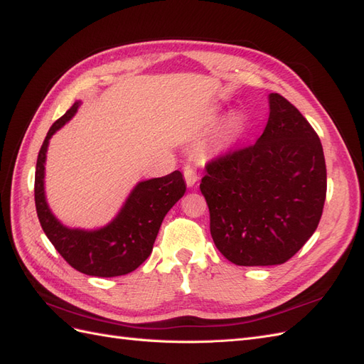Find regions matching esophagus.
Instances as JSON below:
<instances>
[{
	"instance_id": "34e87169",
	"label": "esophagus",
	"mask_w": 364,
	"mask_h": 364,
	"mask_svg": "<svg viewBox=\"0 0 364 364\" xmlns=\"http://www.w3.org/2000/svg\"><path fill=\"white\" fill-rule=\"evenodd\" d=\"M183 176H185V182H187L188 187H193V185L196 183L198 179H199L198 171L193 170V168H190V166L183 168Z\"/></svg>"
}]
</instances>
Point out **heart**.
Listing matches in <instances>:
<instances>
[{
  "mask_svg": "<svg viewBox=\"0 0 364 364\" xmlns=\"http://www.w3.org/2000/svg\"><path fill=\"white\" fill-rule=\"evenodd\" d=\"M232 129H233L235 134H239V132L242 131V122L239 120V119H235V120L232 122Z\"/></svg>",
  "mask_w": 364,
  "mask_h": 364,
  "instance_id": "b5f03b06",
  "label": "heart"
}]
</instances>
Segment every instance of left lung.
<instances>
[{"mask_svg": "<svg viewBox=\"0 0 364 364\" xmlns=\"http://www.w3.org/2000/svg\"><path fill=\"white\" fill-rule=\"evenodd\" d=\"M269 103L256 144L211 159L200 181L215 245L245 267L289 261L314 235L326 200L320 137L284 97L270 94Z\"/></svg>", "mask_w": 364, "mask_h": 364, "instance_id": "8db88e82", "label": "left lung"}]
</instances>
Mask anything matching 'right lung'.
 <instances>
[{"mask_svg": "<svg viewBox=\"0 0 364 364\" xmlns=\"http://www.w3.org/2000/svg\"><path fill=\"white\" fill-rule=\"evenodd\" d=\"M75 102L48 131L35 170V207L43 232L63 259L90 277L112 278L136 270L153 252L165 215L179 200L187 185L181 171L139 182L111 224L94 232L60 224L44 198V162L49 139L77 112Z\"/></svg>", "mask_w": 364, "mask_h": 364, "instance_id": "right-lung-1", "label": "right lung"}]
</instances>
